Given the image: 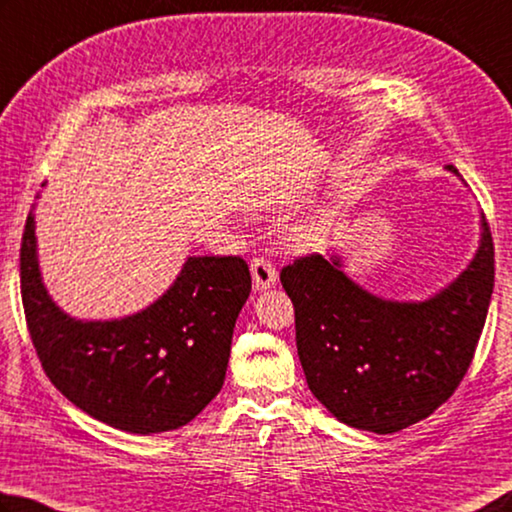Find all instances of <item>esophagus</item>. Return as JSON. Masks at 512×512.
I'll list each match as a JSON object with an SVG mask.
<instances>
[{"label": "esophagus", "instance_id": "34e87169", "mask_svg": "<svg viewBox=\"0 0 512 512\" xmlns=\"http://www.w3.org/2000/svg\"><path fill=\"white\" fill-rule=\"evenodd\" d=\"M250 273H253V284L257 291H264V288H271L277 282V271L273 262L268 257H255L250 262Z\"/></svg>", "mask_w": 512, "mask_h": 512}]
</instances>
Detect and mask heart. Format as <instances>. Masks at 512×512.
<instances>
[{
    "label": "heart",
    "instance_id": "b5f03b06",
    "mask_svg": "<svg viewBox=\"0 0 512 512\" xmlns=\"http://www.w3.org/2000/svg\"><path fill=\"white\" fill-rule=\"evenodd\" d=\"M320 239H322V228L318 224H306V226L295 230V241H297V244L313 246V244H318Z\"/></svg>",
    "mask_w": 512,
    "mask_h": 512
}]
</instances>
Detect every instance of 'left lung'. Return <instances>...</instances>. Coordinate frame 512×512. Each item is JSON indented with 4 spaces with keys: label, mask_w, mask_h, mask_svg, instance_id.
<instances>
[{
    "label": "left lung",
    "mask_w": 512,
    "mask_h": 512,
    "mask_svg": "<svg viewBox=\"0 0 512 512\" xmlns=\"http://www.w3.org/2000/svg\"><path fill=\"white\" fill-rule=\"evenodd\" d=\"M280 282L293 302L297 356L313 396L342 423L392 434L430 416L466 376L495 286V244L483 221L466 271L416 304L362 291L338 257L318 253L295 257Z\"/></svg>",
    "instance_id": "1"
}]
</instances>
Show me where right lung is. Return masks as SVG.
Listing matches in <instances>:
<instances>
[{
	"label": "right lung",
	"instance_id": "1",
	"mask_svg": "<svg viewBox=\"0 0 512 512\" xmlns=\"http://www.w3.org/2000/svg\"><path fill=\"white\" fill-rule=\"evenodd\" d=\"M20 284L26 327L51 383L82 412L132 434L176 430L219 394L232 329L253 288L244 257H190L145 311L78 322L46 295L33 215L22 235Z\"/></svg>",
	"mask_w": 512,
	"mask_h": 512
}]
</instances>
